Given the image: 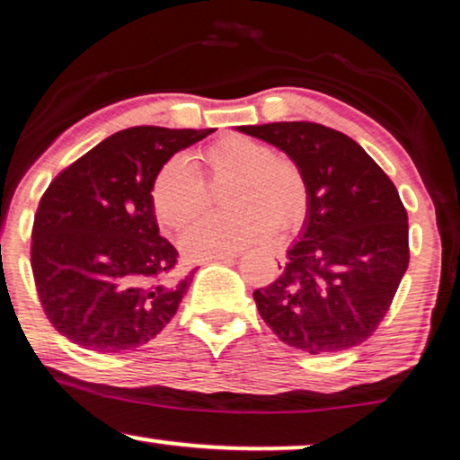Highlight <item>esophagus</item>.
<instances>
[{
  "label": "esophagus",
  "mask_w": 460,
  "mask_h": 460,
  "mask_svg": "<svg viewBox=\"0 0 460 460\" xmlns=\"http://www.w3.org/2000/svg\"><path fill=\"white\" fill-rule=\"evenodd\" d=\"M233 258H235V256H218V258H215V261H221V262H229V261H233Z\"/></svg>",
  "instance_id": "esophagus-1"
}]
</instances>
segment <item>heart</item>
Here are the masks:
<instances>
[{"label": "heart", "mask_w": 460, "mask_h": 460, "mask_svg": "<svg viewBox=\"0 0 460 460\" xmlns=\"http://www.w3.org/2000/svg\"><path fill=\"white\" fill-rule=\"evenodd\" d=\"M204 164L212 183L231 179L223 206L231 212L199 218L181 235L191 261H215L261 243L273 227L286 231L302 221L306 185L292 160L273 156L262 141L229 135L206 147ZM152 204L160 223L179 229L206 206V185L183 156L160 166L152 183Z\"/></svg>", "instance_id": "1"}]
</instances>
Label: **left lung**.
I'll return each mask as SVG.
<instances>
[{
	"label": "left lung",
	"instance_id": "8db88e82",
	"mask_svg": "<svg viewBox=\"0 0 460 460\" xmlns=\"http://www.w3.org/2000/svg\"><path fill=\"white\" fill-rule=\"evenodd\" d=\"M279 147L306 185V221L286 267L254 300L283 344L308 354L365 341L409 269V217L396 185L357 141L308 120L237 127Z\"/></svg>",
	"mask_w": 460,
	"mask_h": 460
}]
</instances>
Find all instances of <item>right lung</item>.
Masks as SVG:
<instances>
[{
    "mask_svg": "<svg viewBox=\"0 0 460 460\" xmlns=\"http://www.w3.org/2000/svg\"><path fill=\"white\" fill-rule=\"evenodd\" d=\"M215 128L131 127L58 174L39 202L31 267L58 332L100 354L163 332L190 288L179 252L158 233L152 183L168 158Z\"/></svg>",
    "mask_w": 460,
    "mask_h": 460,
    "instance_id": "add662e5",
    "label": "right lung"
}]
</instances>
